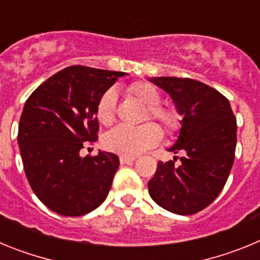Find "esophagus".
Returning <instances> with one entry per match:
<instances>
[{"label":"esophagus","instance_id":"34e87169","mask_svg":"<svg viewBox=\"0 0 260 260\" xmlns=\"http://www.w3.org/2000/svg\"><path fill=\"white\" fill-rule=\"evenodd\" d=\"M137 157H128V156H119V161L121 164H128V162H133Z\"/></svg>","mask_w":260,"mask_h":260}]
</instances>
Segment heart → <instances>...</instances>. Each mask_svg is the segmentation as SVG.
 I'll use <instances>...</instances> for the list:
<instances>
[{"label":"heart","instance_id":"b5f03b06","mask_svg":"<svg viewBox=\"0 0 260 260\" xmlns=\"http://www.w3.org/2000/svg\"><path fill=\"white\" fill-rule=\"evenodd\" d=\"M127 91L135 100L147 107L143 121H148L151 118L157 121L168 137H174L181 132L182 116L176 108L160 104L161 93L157 87L150 82H134L128 86ZM116 91L112 88L107 89L99 99L96 116L100 123L108 126L116 119ZM161 138V128L153 122H147L138 127L117 126L105 135L104 146L110 152L134 157L157 146Z\"/></svg>","mask_w":260,"mask_h":260}]
</instances>
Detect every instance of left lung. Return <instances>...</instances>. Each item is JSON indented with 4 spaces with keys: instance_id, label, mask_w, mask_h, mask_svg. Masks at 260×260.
<instances>
[{
    "instance_id": "left-lung-1",
    "label": "left lung",
    "mask_w": 260,
    "mask_h": 260,
    "mask_svg": "<svg viewBox=\"0 0 260 260\" xmlns=\"http://www.w3.org/2000/svg\"><path fill=\"white\" fill-rule=\"evenodd\" d=\"M161 87L183 116L177 143L169 151L185 157L158 161L148 182L151 198L169 212L194 215L210 206L228 180L234 161L237 121L229 100L217 89L190 78L160 77Z\"/></svg>"
}]
</instances>
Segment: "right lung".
<instances>
[{
    "label": "right lung",
    "instance_id": "add662e5",
    "mask_svg": "<svg viewBox=\"0 0 260 260\" xmlns=\"http://www.w3.org/2000/svg\"><path fill=\"white\" fill-rule=\"evenodd\" d=\"M123 74L70 66L27 99L18 130L23 167L31 189L53 212L83 216L108 197L118 156L99 151L80 157L79 151L98 141L99 99Z\"/></svg>",
    "mask_w": 260,
    "mask_h": 260
}]
</instances>
